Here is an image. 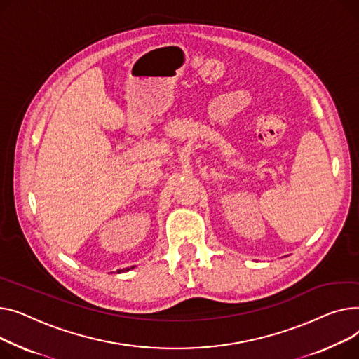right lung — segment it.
<instances>
[{
  "mask_svg": "<svg viewBox=\"0 0 359 359\" xmlns=\"http://www.w3.org/2000/svg\"><path fill=\"white\" fill-rule=\"evenodd\" d=\"M135 266H130V268H126V269H118L117 271V273H120V272H126V271H130V269H133Z\"/></svg>",
  "mask_w": 359,
  "mask_h": 359,
  "instance_id": "obj_1",
  "label": "right lung"
}]
</instances>
